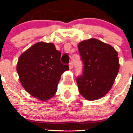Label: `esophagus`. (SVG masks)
I'll return each mask as SVG.
<instances>
[{"mask_svg":"<svg viewBox=\"0 0 133 133\" xmlns=\"http://www.w3.org/2000/svg\"><path fill=\"white\" fill-rule=\"evenodd\" d=\"M69 67H70V69H72L73 67V62L72 61H70V63H69Z\"/></svg>","mask_w":133,"mask_h":133,"instance_id":"1","label":"esophagus"}]
</instances>
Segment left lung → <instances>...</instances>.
Returning a JSON list of instances; mask_svg holds the SVG:
<instances>
[{
	"instance_id": "obj_1",
	"label": "left lung",
	"mask_w": 133,
	"mask_h": 133,
	"mask_svg": "<svg viewBox=\"0 0 133 133\" xmlns=\"http://www.w3.org/2000/svg\"><path fill=\"white\" fill-rule=\"evenodd\" d=\"M83 63L82 75L76 78L78 90L88 100L106 94L114 84L119 69L115 49L96 39L80 42L78 45Z\"/></svg>"
}]
</instances>
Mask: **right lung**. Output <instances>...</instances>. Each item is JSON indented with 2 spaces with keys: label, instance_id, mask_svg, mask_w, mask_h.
<instances>
[{
  "label": "right lung",
  "instance_id": "1",
  "mask_svg": "<svg viewBox=\"0 0 133 133\" xmlns=\"http://www.w3.org/2000/svg\"><path fill=\"white\" fill-rule=\"evenodd\" d=\"M61 56L53 43L39 42L19 57L17 64L19 81L31 96L45 101L55 94L61 76L69 69L61 62Z\"/></svg>",
  "mask_w": 133,
  "mask_h": 133
}]
</instances>
